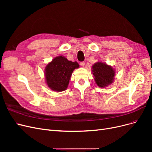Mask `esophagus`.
I'll return each mask as SVG.
<instances>
[{"instance_id": "obj_1", "label": "esophagus", "mask_w": 152, "mask_h": 152, "mask_svg": "<svg viewBox=\"0 0 152 152\" xmlns=\"http://www.w3.org/2000/svg\"><path fill=\"white\" fill-rule=\"evenodd\" d=\"M80 65L82 66H84L85 65V62L84 61H82L80 63Z\"/></svg>"}]
</instances>
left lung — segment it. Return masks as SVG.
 <instances>
[{"instance_id":"left-lung-1","label":"left lung","mask_w":152,"mask_h":152,"mask_svg":"<svg viewBox=\"0 0 152 152\" xmlns=\"http://www.w3.org/2000/svg\"><path fill=\"white\" fill-rule=\"evenodd\" d=\"M91 70L96 84L99 87H105L113 83L115 72L112 66L98 61L94 64Z\"/></svg>"}]
</instances>
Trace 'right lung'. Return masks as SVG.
<instances>
[{
  "label": "right lung",
  "mask_w": 152,
  "mask_h": 152,
  "mask_svg": "<svg viewBox=\"0 0 152 152\" xmlns=\"http://www.w3.org/2000/svg\"><path fill=\"white\" fill-rule=\"evenodd\" d=\"M79 67L77 61H68L64 56L54 58L45 68V78L47 85L54 91L61 92L66 89L72 72Z\"/></svg>",
  "instance_id": "right-lung-1"
}]
</instances>
